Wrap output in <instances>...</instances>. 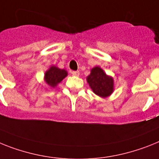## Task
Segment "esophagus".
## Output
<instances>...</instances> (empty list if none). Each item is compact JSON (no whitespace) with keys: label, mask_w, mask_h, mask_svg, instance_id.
<instances>
[{"label":"esophagus","mask_w":159,"mask_h":159,"mask_svg":"<svg viewBox=\"0 0 159 159\" xmlns=\"http://www.w3.org/2000/svg\"><path fill=\"white\" fill-rule=\"evenodd\" d=\"M72 74L73 76H76V77H78L80 75V72L79 71H73L72 72Z\"/></svg>","instance_id":"esophagus-1"}]
</instances>
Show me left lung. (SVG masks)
<instances>
[{
  "label": "left lung",
  "instance_id": "8db88e82",
  "mask_svg": "<svg viewBox=\"0 0 159 159\" xmlns=\"http://www.w3.org/2000/svg\"><path fill=\"white\" fill-rule=\"evenodd\" d=\"M87 82L94 94L102 98L107 97L112 93V77L107 75L99 67L92 69L91 73L87 77Z\"/></svg>",
  "mask_w": 159,
  "mask_h": 159
}]
</instances>
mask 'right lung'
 <instances>
[{"label":"right lung","instance_id":"add662e5","mask_svg":"<svg viewBox=\"0 0 159 159\" xmlns=\"http://www.w3.org/2000/svg\"><path fill=\"white\" fill-rule=\"evenodd\" d=\"M66 76H67V72L65 69H61L56 66H52L45 73V81L48 85L52 87H55Z\"/></svg>","mask_w":159,"mask_h":159}]
</instances>
